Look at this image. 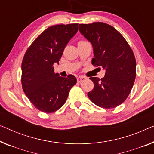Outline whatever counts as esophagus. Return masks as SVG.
<instances>
[{
	"label": "esophagus",
	"instance_id": "esophagus-1",
	"mask_svg": "<svg viewBox=\"0 0 154 154\" xmlns=\"http://www.w3.org/2000/svg\"><path fill=\"white\" fill-rule=\"evenodd\" d=\"M85 79H86L85 77H84V76H79V77L77 78V81L79 82H81V81H84Z\"/></svg>",
	"mask_w": 154,
	"mask_h": 154
}]
</instances>
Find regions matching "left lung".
<instances>
[{"label": "left lung", "instance_id": "left-lung-1", "mask_svg": "<svg viewBox=\"0 0 154 154\" xmlns=\"http://www.w3.org/2000/svg\"><path fill=\"white\" fill-rule=\"evenodd\" d=\"M79 31L92 44L94 57L92 64L106 69L102 79L90 78L94 86L88 97L101 108H114L127 99L134 84V53L125 38L106 23L79 24Z\"/></svg>", "mask_w": 154, "mask_h": 154}]
</instances>
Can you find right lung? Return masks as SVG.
Segmentation results:
<instances>
[{"label":"right lung","instance_id":"obj_1","mask_svg":"<svg viewBox=\"0 0 154 154\" xmlns=\"http://www.w3.org/2000/svg\"><path fill=\"white\" fill-rule=\"evenodd\" d=\"M79 23L60 24L42 32L28 48L21 64V84L32 104L42 112H54L63 106L76 84L74 75L60 76L53 64L60 61Z\"/></svg>","mask_w":154,"mask_h":154}]
</instances>
